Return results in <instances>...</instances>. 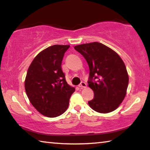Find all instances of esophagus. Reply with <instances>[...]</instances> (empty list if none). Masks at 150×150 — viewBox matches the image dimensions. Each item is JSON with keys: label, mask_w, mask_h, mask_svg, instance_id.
I'll return each mask as SVG.
<instances>
[{"label": "esophagus", "mask_w": 150, "mask_h": 150, "mask_svg": "<svg viewBox=\"0 0 150 150\" xmlns=\"http://www.w3.org/2000/svg\"><path fill=\"white\" fill-rule=\"evenodd\" d=\"M79 87L81 88H85L86 87H87V84H86V83H85V82H81L79 84Z\"/></svg>", "instance_id": "34e87169"}]
</instances>
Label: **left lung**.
I'll use <instances>...</instances> for the list:
<instances>
[{"mask_svg": "<svg viewBox=\"0 0 150 150\" xmlns=\"http://www.w3.org/2000/svg\"><path fill=\"white\" fill-rule=\"evenodd\" d=\"M89 67L88 84L94 92L90 107L98 112L108 113L122 102L128 85V75L120 57L99 42L76 45Z\"/></svg>", "mask_w": 150, "mask_h": 150, "instance_id": "8db88e82", "label": "left lung"}]
</instances>
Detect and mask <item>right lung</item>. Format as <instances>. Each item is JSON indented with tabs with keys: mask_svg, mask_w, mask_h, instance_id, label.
Masks as SVG:
<instances>
[{
	"mask_svg": "<svg viewBox=\"0 0 150 150\" xmlns=\"http://www.w3.org/2000/svg\"><path fill=\"white\" fill-rule=\"evenodd\" d=\"M69 45H54L32 61L25 79V90L33 106L50 118L64 113L75 88L67 84L62 62Z\"/></svg>",
	"mask_w": 150,
	"mask_h": 150,
	"instance_id": "obj_1",
	"label": "right lung"
}]
</instances>
